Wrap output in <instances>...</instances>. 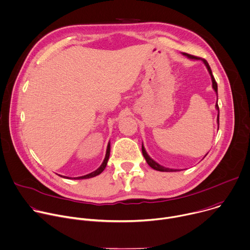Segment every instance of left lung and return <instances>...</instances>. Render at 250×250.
<instances>
[{"instance_id": "obj_1", "label": "left lung", "mask_w": 250, "mask_h": 250, "mask_svg": "<svg viewBox=\"0 0 250 250\" xmlns=\"http://www.w3.org/2000/svg\"><path fill=\"white\" fill-rule=\"evenodd\" d=\"M183 55L186 56V57H188V59H191V60H201V61L204 62V64L206 65V67H207V69H208V71H209V73H210L211 79H212V87H213V89L215 90V92H216V94H217V97H218V85H217V82H216V80H215V78H214V76H213V74H212V70H211L210 65H209V63L207 62V61L204 60V59H200V58H197V57H195V56L187 54V53H183ZM216 109L218 110L217 122H218V124H219V113H220V112H219L218 102L216 103ZM142 154H143V156H144V158H145L147 164L150 166V167H151L152 169H154V170H156V171H159V172H178V171H182V170H177V169L175 170V169L166 168V167H163V166H161L160 164H158L156 161H154V160L147 154V152H146V150H145V148H144V146H143V143H142ZM206 155H207V154H206ZM206 155H205V156H206Z\"/></svg>"}]
</instances>
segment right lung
Segmentation results:
<instances>
[{
  "label": "right lung",
  "mask_w": 250,
  "mask_h": 250,
  "mask_svg": "<svg viewBox=\"0 0 250 250\" xmlns=\"http://www.w3.org/2000/svg\"><path fill=\"white\" fill-rule=\"evenodd\" d=\"M110 149H111V145H110V142L108 143V146H107V150H106V156H105V159L103 161V163L101 164L100 167L95 170L94 172L90 173V174H87L85 176H82V177H78V178H68V177H64V176H60L62 178H65V179H74V180H83V179H90V178H93V177H96L98 175H100L106 168L107 166V163H108V160H109V157H110Z\"/></svg>",
  "instance_id": "right-lung-1"
}]
</instances>
